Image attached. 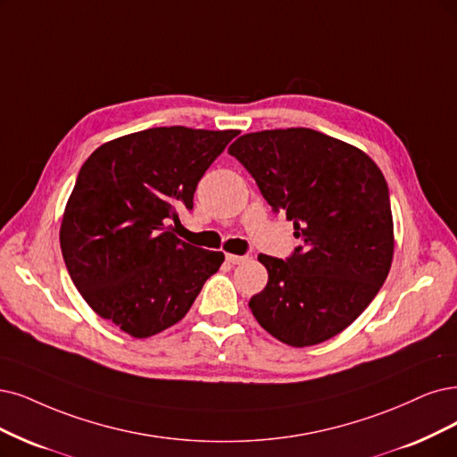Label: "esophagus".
Listing matches in <instances>:
<instances>
[{"label": "esophagus", "mask_w": 457, "mask_h": 457, "mask_svg": "<svg viewBox=\"0 0 457 457\" xmlns=\"http://www.w3.org/2000/svg\"><path fill=\"white\" fill-rule=\"evenodd\" d=\"M226 260L231 263V265H241L245 262H248V256H237V254H226Z\"/></svg>", "instance_id": "obj_1"}]
</instances>
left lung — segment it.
Instances as JSON below:
<instances>
[{
	"label": "left lung",
	"instance_id": "left-lung-1",
	"mask_svg": "<svg viewBox=\"0 0 457 457\" xmlns=\"http://www.w3.org/2000/svg\"><path fill=\"white\" fill-rule=\"evenodd\" d=\"M301 245L286 260L260 254L269 280L250 299L258 324L295 348L346 329L390 273L387 184L363 150L309 128L246 133L229 146Z\"/></svg>",
	"mask_w": 457,
	"mask_h": 457
}]
</instances>
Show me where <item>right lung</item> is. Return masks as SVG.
Listing matches in <instances>:
<instances>
[{
	"mask_svg": "<svg viewBox=\"0 0 457 457\" xmlns=\"http://www.w3.org/2000/svg\"><path fill=\"white\" fill-rule=\"evenodd\" d=\"M237 129L150 128L101 145L80 167L60 228L63 262L101 318L135 339L177 324L222 252L180 241L179 212Z\"/></svg>",
	"mask_w": 457,
	"mask_h": 457,
	"instance_id": "right-lung-1",
	"label": "right lung"
}]
</instances>
